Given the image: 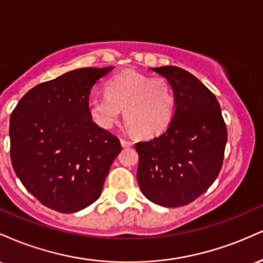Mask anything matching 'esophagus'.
I'll return each instance as SVG.
<instances>
[{"instance_id": "34e87169", "label": "esophagus", "mask_w": 263, "mask_h": 263, "mask_svg": "<svg viewBox=\"0 0 263 263\" xmlns=\"http://www.w3.org/2000/svg\"><path fill=\"white\" fill-rule=\"evenodd\" d=\"M121 144H122V147H126V148H128V147L134 146V143H132L131 141L125 140V138H122V140H121Z\"/></svg>"}]
</instances>
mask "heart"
I'll return each mask as SVG.
<instances>
[{
	"label": "heart",
	"instance_id": "heart-1",
	"mask_svg": "<svg viewBox=\"0 0 263 263\" xmlns=\"http://www.w3.org/2000/svg\"><path fill=\"white\" fill-rule=\"evenodd\" d=\"M105 90L106 95L92 98L89 104L92 120L101 127H112L123 110L135 134L149 137L164 131L173 119L176 98L163 78L126 70L111 77Z\"/></svg>",
	"mask_w": 263,
	"mask_h": 263
}]
</instances>
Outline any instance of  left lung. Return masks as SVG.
Returning a JSON list of instances; mask_svg holds the SVG:
<instances>
[{
  "instance_id": "8db88e82",
  "label": "left lung",
  "mask_w": 263,
  "mask_h": 263,
  "mask_svg": "<svg viewBox=\"0 0 263 263\" xmlns=\"http://www.w3.org/2000/svg\"><path fill=\"white\" fill-rule=\"evenodd\" d=\"M151 70L171 84L176 112L161 136L136 143L137 182L152 203L183 206L206 192L219 176L228 131L219 101L197 77L173 65Z\"/></svg>"
}]
</instances>
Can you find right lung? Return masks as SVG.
I'll return each instance as SVG.
<instances>
[{
	"mask_svg": "<svg viewBox=\"0 0 263 263\" xmlns=\"http://www.w3.org/2000/svg\"><path fill=\"white\" fill-rule=\"evenodd\" d=\"M107 68L75 69L39 84L10 120L11 161L25 188L45 206L77 213L100 197L120 140L92 121L90 90Z\"/></svg>",
	"mask_w": 263,
	"mask_h": 263,
	"instance_id": "add662e5",
	"label": "right lung"
}]
</instances>
